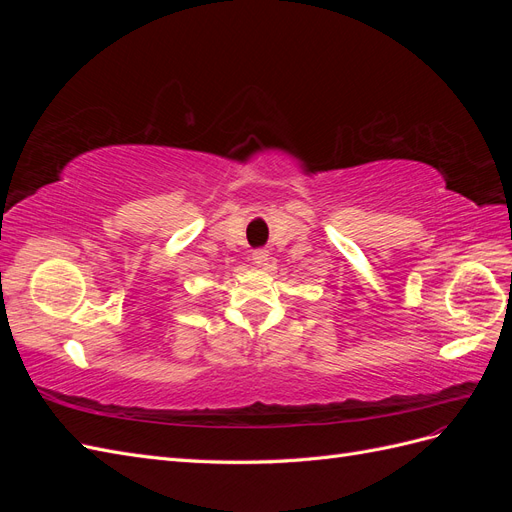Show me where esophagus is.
I'll list each match as a JSON object with an SVG mask.
<instances>
[{
  "label": "esophagus",
  "mask_w": 512,
  "mask_h": 512,
  "mask_svg": "<svg viewBox=\"0 0 512 512\" xmlns=\"http://www.w3.org/2000/svg\"><path fill=\"white\" fill-rule=\"evenodd\" d=\"M252 260H254L256 267H267L269 252H267V250H256V252L252 254Z\"/></svg>",
  "instance_id": "esophagus-1"
}]
</instances>
